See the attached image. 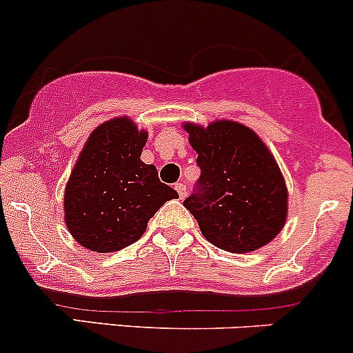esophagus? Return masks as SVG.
Here are the masks:
<instances>
[{
    "label": "esophagus",
    "instance_id": "esophagus-1",
    "mask_svg": "<svg viewBox=\"0 0 353 353\" xmlns=\"http://www.w3.org/2000/svg\"><path fill=\"white\" fill-rule=\"evenodd\" d=\"M174 188H176L177 194H179V198H181V199H183L184 196H186V193H188L186 184H184V183H176V184H174Z\"/></svg>",
    "mask_w": 353,
    "mask_h": 353
}]
</instances>
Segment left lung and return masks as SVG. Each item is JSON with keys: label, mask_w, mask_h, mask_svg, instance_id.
<instances>
[{"label": "left lung", "mask_w": 353, "mask_h": 353, "mask_svg": "<svg viewBox=\"0 0 353 353\" xmlns=\"http://www.w3.org/2000/svg\"><path fill=\"white\" fill-rule=\"evenodd\" d=\"M201 170L183 205L201 234L229 252L256 251L282 230L287 188L258 134L234 121L184 124Z\"/></svg>", "instance_id": "obj_1"}]
</instances>
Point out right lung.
I'll return each instance as SVG.
<instances>
[{
	"mask_svg": "<svg viewBox=\"0 0 353 353\" xmlns=\"http://www.w3.org/2000/svg\"><path fill=\"white\" fill-rule=\"evenodd\" d=\"M147 133L128 117L101 124L71 172L65 220L83 248L112 252L137 243L165 201L179 198L160 183L155 165L141 162Z\"/></svg>",
	"mask_w": 353,
	"mask_h": 353,
	"instance_id": "1",
	"label": "right lung"
}]
</instances>
